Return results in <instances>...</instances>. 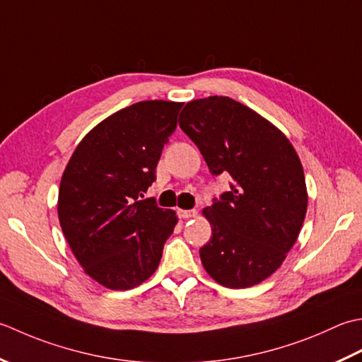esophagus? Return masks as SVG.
Listing matches in <instances>:
<instances>
[{"mask_svg":"<svg viewBox=\"0 0 362 362\" xmlns=\"http://www.w3.org/2000/svg\"><path fill=\"white\" fill-rule=\"evenodd\" d=\"M178 217L182 220H187V218H194L197 217V211L192 209V211H186V209H178Z\"/></svg>","mask_w":362,"mask_h":362,"instance_id":"esophagus-1","label":"esophagus"}]
</instances>
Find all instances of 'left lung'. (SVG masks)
<instances>
[{
    "label": "left lung",
    "instance_id": "1",
    "mask_svg": "<svg viewBox=\"0 0 362 362\" xmlns=\"http://www.w3.org/2000/svg\"><path fill=\"white\" fill-rule=\"evenodd\" d=\"M212 175L234 182L203 209L212 238L200 248L209 276L231 289L259 284L281 267L308 209L297 151L274 123L230 97L194 100L180 115Z\"/></svg>",
    "mask_w": 362,
    "mask_h": 362
}]
</instances>
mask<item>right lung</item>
<instances>
[{"instance_id": "add662e5", "label": "right lung", "mask_w": 362, "mask_h": 362, "mask_svg": "<svg viewBox=\"0 0 362 362\" xmlns=\"http://www.w3.org/2000/svg\"><path fill=\"white\" fill-rule=\"evenodd\" d=\"M182 105L140 101L109 115L83 137L62 173V233L86 274L107 289L146 281L178 223L175 211L139 197L156 180Z\"/></svg>"}]
</instances>
